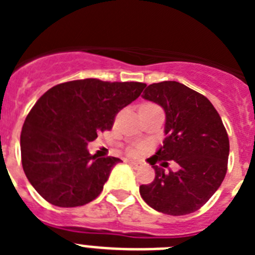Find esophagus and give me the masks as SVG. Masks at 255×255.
Instances as JSON below:
<instances>
[{"mask_svg":"<svg viewBox=\"0 0 255 255\" xmlns=\"http://www.w3.org/2000/svg\"><path fill=\"white\" fill-rule=\"evenodd\" d=\"M126 162H128V163H129V164H131L132 167H135V168H136L139 166L138 162L134 161V159H126Z\"/></svg>","mask_w":255,"mask_h":255,"instance_id":"1","label":"esophagus"}]
</instances>
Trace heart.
<instances>
[{"label": "heart", "mask_w": 255, "mask_h": 255, "mask_svg": "<svg viewBox=\"0 0 255 255\" xmlns=\"http://www.w3.org/2000/svg\"><path fill=\"white\" fill-rule=\"evenodd\" d=\"M149 105H150V103H149ZM129 152H130V153H134V152H135V149H134V148H131V149H130Z\"/></svg>", "instance_id": "heart-1"}]
</instances>
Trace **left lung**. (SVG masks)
Masks as SVG:
<instances>
[{
	"mask_svg": "<svg viewBox=\"0 0 255 255\" xmlns=\"http://www.w3.org/2000/svg\"><path fill=\"white\" fill-rule=\"evenodd\" d=\"M143 98L164 110L166 138L148 158L155 177L140 185L141 198L164 215L193 213L208 202L225 179L230 152L226 129L208 98L181 83L148 85ZM168 160L179 164L176 173L164 172L161 168Z\"/></svg>",
	"mask_w": 255,
	"mask_h": 255,
	"instance_id": "obj_1",
	"label": "left lung"
}]
</instances>
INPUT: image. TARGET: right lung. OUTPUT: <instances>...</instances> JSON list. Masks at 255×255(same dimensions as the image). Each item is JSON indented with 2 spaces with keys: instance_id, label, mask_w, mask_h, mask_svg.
Wrapping results in <instances>:
<instances>
[{
  "instance_id": "1",
  "label": "right lung",
  "mask_w": 255,
  "mask_h": 255,
  "mask_svg": "<svg viewBox=\"0 0 255 255\" xmlns=\"http://www.w3.org/2000/svg\"><path fill=\"white\" fill-rule=\"evenodd\" d=\"M145 85L83 79L55 85L40 97L20 135L22 168L40 197L70 208L101 194L121 159L92 155L88 143L111 130L117 112L136 100Z\"/></svg>"
}]
</instances>
